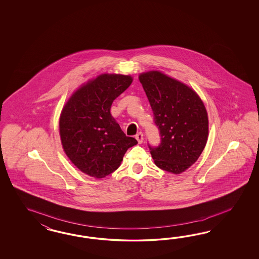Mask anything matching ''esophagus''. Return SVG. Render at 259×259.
Here are the masks:
<instances>
[{"instance_id": "1", "label": "esophagus", "mask_w": 259, "mask_h": 259, "mask_svg": "<svg viewBox=\"0 0 259 259\" xmlns=\"http://www.w3.org/2000/svg\"><path fill=\"white\" fill-rule=\"evenodd\" d=\"M136 140L138 141L139 143H141L142 141H143V134L141 133V132H139V133L136 135Z\"/></svg>"}]
</instances>
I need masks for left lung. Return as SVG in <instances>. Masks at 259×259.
<instances>
[{"label": "left lung", "mask_w": 259, "mask_h": 259, "mask_svg": "<svg viewBox=\"0 0 259 259\" xmlns=\"http://www.w3.org/2000/svg\"><path fill=\"white\" fill-rule=\"evenodd\" d=\"M154 114L160 142L148 143L158 168L181 174L201 155L208 138V116L194 90L158 71L140 75Z\"/></svg>", "instance_id": "obj_1"}]
</instances>
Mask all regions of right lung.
I'll return each instance as SVG.
<instances>
[{
  "instance_id": "obj_1",
  "label": "right lung",
  "mask_w": 259,
  "mask_h": 259,
  "mask_svg": "<svg viewBox=\"0 0 259 259\" xmlns=\"http://www.w3.org/2000/svg\"><path fill=\"white\" fill-rule=\"evenodd\" d=\"M130 76L103 74L80 87L63 107L60 135L63 150L81 172L104 178L116 171L126 151L138 143L111 116L115 99L132 83Z\"/></svg>"
}]
</instances>
